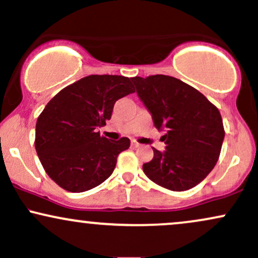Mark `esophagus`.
Returning <instances> with one entry per match:
<instances>
[{"mask_svg":"<svg viewBox=\"0 0 258 258\" xmlns=\"http://www.w3.org/2000/svg\"><path fill=\"white\" fill-rule=\"evenodd\" d=\"M131 144H132L133 148H139V147H141V144H139L138 142H136V141H132Z\"/></svg>","mask_w":258,"mask_h":258,"instance_id":"1","label":"esophagus"}]
</instances>
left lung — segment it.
Returning a JSON list of instances; mask_svg holds the SVG:
<instances>
[{
    "instance_id": "left-lung-1",
    "label": "left lung",
    "mask_w": 258,
    "mask_h": 258,
    "mask_svg": "<svg viewBox=\"0 0 258 258\" xmlns=\"http://www.w3.org/2000/svg\"><path fill=\"white\" fill-rule=\"evenodd\" d=\"M139 98L158 130H166L165 152L153 148L154 158L143 171L156 184L183 191L199 184L220 158L224 138L222 116L209 99L180 80L167 75L132 78Z\"/></svg>"
}]
</instances>
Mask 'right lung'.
<instances>
[{"mask_svg": "<svg viewBox=\"0 0 258 258\" xmlns=\"http://www.w3.org/2000/svg\"><path fill=\"white\" fill-rule=\"evenodd\" d=\"M128 78L90 75L67 86L37 117L35 149L46 173L60 188L82 193L110 177L128 138L110 141L97 131L110 120L117 99L133 93Z\"/></svg>", "mask_w": 258, "mask_h": 258, "instance_id": "add662e5", "label": "right lung"}]
</instances>
